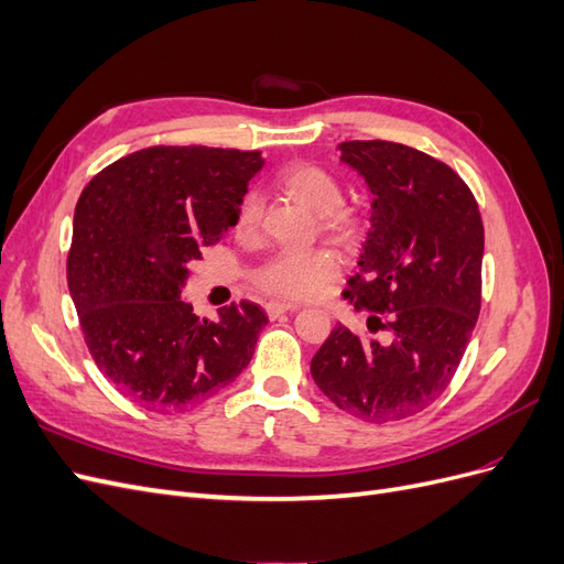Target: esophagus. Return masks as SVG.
I'll return each instance as SVG.
<instances>
[{
  "label": "esophagus",
  "instance_id": "esophagus-1",
  "mask_svg": "<svg viewBox=\"0 0 564 564\" xmlns=\"http://www.w3.org/2000/svg\"><path fill=\"white\" fill-rule=\"evenodd\" d=\"M301 305H296V303H280V301H270L268 305H265V313L270 315V317H280L282 313H294V311H299Z\"/></svg>",
  "mask_w": 564,
  "mask_h": 564
}]
</instances>
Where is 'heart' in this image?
Here are the masks:
<instances>
[{"label":"heart","instance_id":"b5f03b06","mask_svg":"<svg viewBox=\"0 0 564 564\" xmlns=\"http://www.w3.org/2000/svg\"><path fill=\"white\" fill-rule=\"evenodd\" d=\"M278 185L311 212L317 214L319 230L334 237L336 242L352 245L362 232V214L352 204L344 202V185L332 174L313 162H294L280 169ZM261 197L256 191L245 193L240 209L235 216V230L249 237L259 228ZM340 270L338 256L332 249L282 251L256 270L253 282L268 296L286 301H305L319 296Z\"/></svg>","mask_w":564,"mask_h":564}]
</instances>
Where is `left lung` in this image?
<instances>
[{
  "label": "left lung",
  "mask_w": 564,
  "mask_h": 564,
  "mask_svg": "<svg viewBox=\"0 0 564 564\" xmlns=\"http://www.w3.org/2000/svg\"><path fill=\"white\" fill-rule=\"evenodd\" d=\"M340 160L365 176L371 228L344 296L369 311L365 340L344 324L311 362L338 409L371 423L414 416L435 402L466 352L482 303V216L452 166L390 141H346ZM384 322H380V317Z\"/></svg>",
  "instance_id": "obj_1"
}]
</instances>
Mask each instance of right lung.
I'll return each instance as SVG.
<instances>
[{"label": "right lung", "mask_w": 564, "mask_h": 564, "mask_svg": "<svg viewBox=\"0 0 564 564\" xmlns=\"http://www.w3.org/2000/svg\"><path fill=\"white\" fill-rule=\"evenodd\" d=\"M259 150L152 145L84 187L67 251V286L96 367L133 402L183 409L249 365L268 324L251 301L218 322L181 299L193 261L235 226Z\"/></svg>", "instance_id": "1"}]
</instances>
